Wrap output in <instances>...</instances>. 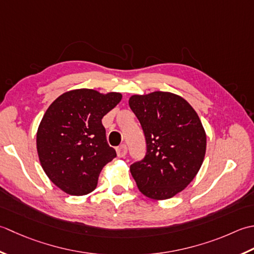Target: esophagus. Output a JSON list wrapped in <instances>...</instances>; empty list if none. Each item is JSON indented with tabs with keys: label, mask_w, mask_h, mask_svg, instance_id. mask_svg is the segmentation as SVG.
<instances>
[{
	"label": "esophagus",
	"mask_w": 254,
	"mask_h": 254,
	"mask_svg": "<svg viewBox=\"0 0 254 254\" xmlns=\"http://www.w3.org/2000/svg\"><path fill=\"white\" fill-rule=\"evenodd\" d=\"M116 152H117V156L120 158H124L127 154V147L126 144H121L120 147L116 148Z\"/></svg>",
	"instance_id": "34e87169"
}]
</instances>
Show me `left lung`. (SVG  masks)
Returning <instances> with one entry per match:
<instances>
[{"mask_svg":"<svg viewBox=\"0 0 254 254\" xmlns=\"http://www.w3.org/2000/svg\"><path fill=\"white\" fill-rule=\"evenodd\" d=\"M129 106L140 122L147 152L130 165L140 192L162 200L188 186L203 164L206 132L194 108L170 92L132 95Z\"/></svg>","mask_w":254,"mask_h":254,"instance_id":"obj_1","label":"left lung"}]
</instances>
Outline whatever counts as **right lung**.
<instances>
[{
	"instance_id": "right-lung-1",
	"label": "right lung",
	"mask_w": 254,
	"mask_h": 254,
	"mask_svg": "<svg viewBox=\"0 0 254 254\" xmlns=\"http://www.w3.org/2000/svg\"><path fill=\"white\" fill-rule=\"evenodd\" d=\"M122 96L117 92L72 90L46 111L36 139L39 161L51 182L66 194L93 192L102 169L116 157L107 143L102 118Z\"/></svg>"
}]
</instances>
